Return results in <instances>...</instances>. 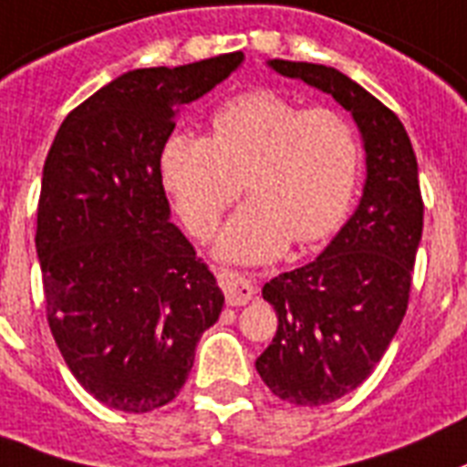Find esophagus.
<instances>
[{"mask_svg":"<svg viewBox=\"0 0 467 467\" xmlns=\"http://www.w3.org/2000/svg\"><path fill=\"white\" fill-rule=\"evenodd\" d=\"M219 284L224 288L226 303L229 306H248L250 300L255 298L257 286L250 276L234 272V269H222L219 272Z\"/></svg>","mask_w":467,"mask_h":467,"instance_id":"obj_1","label":"esophagus"}]
</instances>
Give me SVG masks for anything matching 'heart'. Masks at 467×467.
I'll list each match as a JSON object with an SVG mask.
<instances>
[{
    "instance_id": "obj_1",
    "label": "heart",
    "mask_w": 467,
    "mask_h": 467,
    "mask_svg": "<svg viewBox=\"0 0 467 467\" xmlns=\"http://www.w3.org/2000/svg\"><path fill=\"white\" fill-rule=\"evenodd\" d=\"M161 179L181 219L207 236L238 195H248L217 238V255L267 262L338 229L356 192L360 142L331 107L298 109L272 90L243 92L210 119L207 138L173 136Z\"/></svg>"
}]
</instances>
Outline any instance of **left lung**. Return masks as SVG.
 Segmentation results:
<instances>
[{
    "label": "left lung",
    "mask_w": 467,
    "mask_h": 467,
    "mask_svg": "<svg viewBox=\"0 0 467 467\" xmlns=\"http://www.w3.org/2000/svg\"><path fill=\"white\" fill-rule=\"evenodd\" d=\"M337 99L365 148L363 198L310 265L265 284L276 334L255 360L272 394L325 406L358 389L377 368L408 307L422 236L418 160L403 123L346 73L307 61H267Z\"/></svg>",
    "instance_id": "1"
}]
</instances>
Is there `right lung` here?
Returning <instances> with one entry per match:
<instances>
[{
  "label": "right lung",
  "instance_id": "add662e5",
  "mask_svg": "<svg viewBox=\"0 0 467 467\" xmlns=\"http://www.w3.org/2000/svg\"><path fill=\"white\" fill-rule=\"evenodd\" d=\"M243 59L123 73L64 119L45 160L35 248L49 329L80 387L123 413L176 399L224 306L169 222L160 161L181 107Z\"/></svg>",
  "mask_w": 467,
  "mask_h": 467
}]
</instances>
